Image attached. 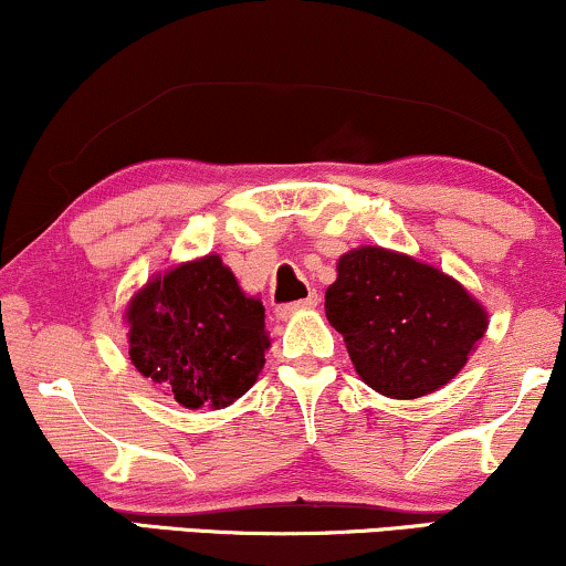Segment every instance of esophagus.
<instances>
[{
    "label": "esophagus",
    "mask_w": 566,
    "mask_h": 566,
    "mask_svg": "<svg viewBox=\"0 0 566 566\" xmlns=\"http://www.w3.org/2000/svg\"><path fill=\"white\" fill-rule=\"evenodd\" d=\"M316 305H318V295H316V292H311V295L303 297V301L290 303V305H282V308H276V316H279V318H287V316H292V313H295V311H311V308H316Z\"/></svg>",
    "instance_id": "esophagus-1"
}]
</instances>
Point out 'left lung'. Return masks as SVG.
Returning <instances> with one entry per match:
<instances>
[{"label": "left lung", "instance_id": "left-lung-1", "mask_svg": "<svg viewBox=\"0 0 566 566\" xmlns=\"http://www.w3.org/2000/svg\"><path fill=\"white\" fill-rule=\"evenodd\" d=\"M324 311L358 377L398 400L451 382L488 329L485 308L455 279L371 244L339 258Z\"/></svg>", "mask_w": 566, "mask_h": 566}]
</instances>
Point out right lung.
I'll return each mask as SVG.
<instances>
[{"mask_svg": "<svg viewBox=\"0 0 566 566\" xmlns=\"http://www.w3.org/2000/svg\"><path fill=\"white\" fill-rule=\"evenodd\" d=\"M128 356L142 377L187 408H221L255 385L271 337L218 255L153 276L126 308Z\"/></svg>", "mask_w": 566, "mask_h": 566, "instance_id": "add662e5", "label": "right lung"}]
</instances>
